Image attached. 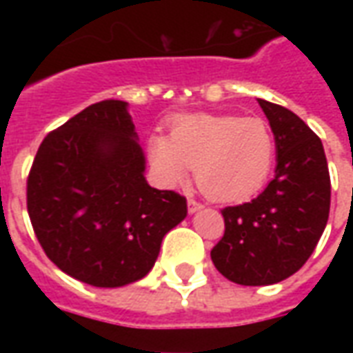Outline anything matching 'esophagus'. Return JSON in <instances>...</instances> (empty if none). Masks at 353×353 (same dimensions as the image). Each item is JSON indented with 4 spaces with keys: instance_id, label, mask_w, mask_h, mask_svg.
Masks as SVG:
<instances>
[{
    "instance_id": "esophagus-1",
    "label": "esophagus",
    "mask_w": 353,
    "mask_h": 353,
    "mask_svg": "<svg viewBox=\"0 0 353 353\" xmlns=\"http://www.w3.org/2000/svg\"><path fill=\"white\" fill-rule=\"evenodd\" d=\"M187 208H189V214H196V212H200V210H202V204H200V202H196V200L189 199V202H187Z\"/></svg>"
}]
</instances>
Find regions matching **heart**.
Returning <instances> with one entry per match:
<instances>
[{
  "label": "heart",
  "instance_id": "1",
  "mask_svg": "<svg viewBox=\"0 0 353 353\" xmlns=\"http://www.w3.org/2000/svg\"><path fill=\"white\" fill-rule=\"evenodd\" d=\"M149 157L166 187H185L196 174V185L210 200L244 202L259 191L274 162V136L259 117H181L170 138L153 136Z\"/></svg>",
  "mask_w": 353,
  "mask_h": 353
}]
</instances>
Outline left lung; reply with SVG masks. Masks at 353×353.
<instances>
[{
  "label": "left lung",
  "mask_w": 353,
  "mask_h": 353,
  "mask_svg": "<svg viewBox=\"0 0 353 353\" xmlns=\"http://www.w3.org/2000/svg\"><path fill=\"white\" fill-rule=\"evenodd\" d=\"M259 101L276 141L274 179L257 199L223 210L215 268L240 285H272L295 274L318 245L331 206L321 139L289 109Z\"/></svg>",
  "instance_id": "left-lung-1"
}]
</instances>
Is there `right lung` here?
Segmentation results:
<instances>
[{
	"label": "right lung",
	"instance_id": "obj_1",
	"mask_svg": "<svg viewBox=\"0 0 353 353\" xmlns=\"http://www.w3.org/2000/svg\"><path fill=\"white\" fill-rule=\"evenodd\" d=\"M128 103L88 105L37 149L28 214L54 265L94 288H123L153 268L187 200L147 183L145 154Z\"/></svg>",
	"mask_w": 353,
	"mask_h": 353
}]
</instances>
